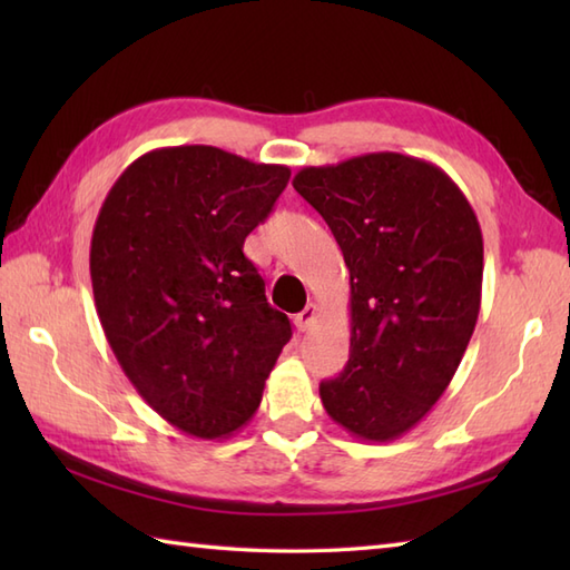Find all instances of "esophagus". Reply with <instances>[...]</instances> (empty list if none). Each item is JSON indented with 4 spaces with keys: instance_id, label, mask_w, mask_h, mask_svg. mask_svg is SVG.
I'll use <instances>...</instances> for the list:
<instances>
[{
    "instance_id": "34e87169",
    "label": "esophagus",
    "mask_w": 570,
    "mask_h": 570,
    "mask_svg": "<svg viewBox=\"0 0 570 570\" xmlns=\"http://www.w3.org/2000/svg\"><path fill=\"white\" fill-rule=\"evenodd\" d=\"M316 318H318V306H316V304H308V306L296 316V328H298L301 333H306V331L311 328V325L316 323Z\"/></svg>"
}]
</instances>
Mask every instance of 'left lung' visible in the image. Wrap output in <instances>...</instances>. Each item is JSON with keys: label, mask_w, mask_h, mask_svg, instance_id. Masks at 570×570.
Here are the masks:
<instances>
[{"label": "left lung", "mask_w": 570, "mask_h": 570, "mask_svg": "<svg viewBox=\"0 0 570 570\" xmlns=\"http://www.w3.org/2000/svg\"><path fill=\"white\" fill-rule=\"evenodd\" d=\"M294 188L350 269V360L321 382L323 409L355 439L394 441L439 402L475 331V210L443 168L396 151L306 166Z\"/></svg>", "instance_id": "1"}]
</instances>
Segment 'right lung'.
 Listing matches in <instances>:
<instances>
[{"label": "right lung", "mask_w": 570, "mask_h": 570, "mask_svg": "<svg viewBox=\"0 0 570 570\" xmlns=\"http://www.w3.org/2000/svg\"><path fill=\"white\" fill-rule=\"evenodd\" d=\"M288 176L205 144L154 149L125 168L95 220L90 278L107 343L144 402L196 439L245 426L292 337L242 252Z\"/></svg>", "instance_id": "add662e5"}]
</instances>
